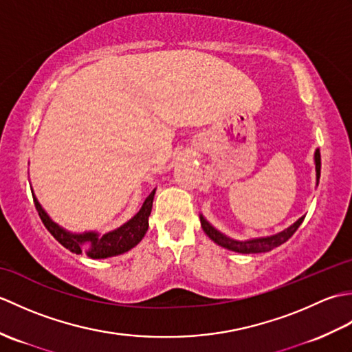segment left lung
Returning <instances> with one entry per match:
<instances>
[{
    "label": "left lung",
    "mask_w": 352,
    "mask_h": 352,
    "mask_svg": "<svg viewBox=\"0 0 352 352\" xmlns=\"http://www.w3.org/2000/svg\"><path fill=\"white\" fill-rule=\"evenodd\" d=\"M315 163H316V178L319 182V177H320V153L319 149H316L315 153ZM304 218L298 219L294 226H290L287 230L281 231V233L271 236V237H263V239H252V241H246V242H239V241H233V239H230L227 236L221 234L218 230H214L210 223H208L203 216H201V227H203L204 233L212 239L213 242H216L218 245L223 246V248L231 250V251H236V252H242V254H256V252H266V251H271L276 246H280L281 243L287 242L289 239L294 236L295 231L300 228V226L302 223Z\"/></svg>",
    "instance_id": "8db88e82"
}]
</instances>
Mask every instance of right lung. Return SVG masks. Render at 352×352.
<instances>
[{
    "label": "right lung",
    "instance_id": "right-lung-1",
    "mask_svg": "<svg viewBox=\"0 0 352 352\" xmlns=\"http://www.w3.org/2000/svg\"><path fill=\"white\" fill-rule=\"evenodd\" d=\"M154 193L155 190L149 193V197L145 199L144 206H142V208L133 219L124 223V226L119 227L118 230L110 231V233L102 234V236L96 233L71 234L68 231H65L63 228L58 227L57 223L52 222L48 218V214L42 210L41 204L37 203L36 199H34V206H36L37 213L41 216L43 226L47 227V230L52 236H54L56 241L58 243H62L66 250H69L71 252H76V254H81V246H83L86 242H89L91 243V248L87 251L89 257L107 258V257H113V256H119V254L126 252L142 241V237L145 236L148 230V218L149 214H151Z\"/></svg>",
    "mask_w": 352,
    "mask_h": 352
}]
</instances>
